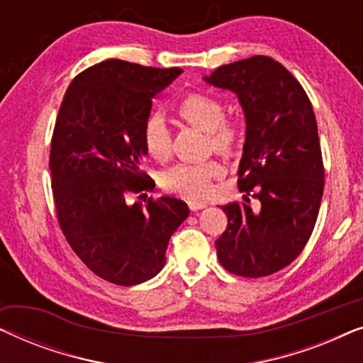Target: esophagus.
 Segmentation results:
<instances>
[{"mask_svg": "<svg viewBox=\"0 0 363 363\" xmlns=\"http://www.w3.org/2000/svg\"><path fill=\"white\" fill-rule=\"evenodd\" d=\"M208 205L205 201H200V200H190L188 201V208H190L191 211H198V210H203V208H206Z\"/></svg>", "mask_w": 363, "mask_h": 363, "instance_id": "esophagus-1", "label": "esophagus"}]
</instances>
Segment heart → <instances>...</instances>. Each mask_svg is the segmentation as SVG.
<instances>
[{
	"instance_id": "b5f03b06",
	"label": "heart",
	"mask_w": 363,
	"mask_h": 363,
	"mask_svg": "<svg viewBox=\"0 0 363 363\" xmlns=\"http://www.w3.org/2000/svg\"><path fill=\"white\" fill-rule=\"evenodd\" d=\"M173 116L178 121L206 132V150L223 157L240 155L245 145V127L240 122L225 118V106L220 99L208 94H186L173 104ZM143 147L157 162H167L172 157V133L160 116H153L143 127ZM225 167L216 160L188 163L168 170L163 177V185L170 191L186 198L206 196L211 190V182L223 177Z\"/></svg>"
}]
</instances>
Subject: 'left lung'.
I'll list each match as a JSON object with an SVG mask.
<instances>
[{"label":"left lung","mask_w":363,"mask_h":363,"mask_svg":"<svg viewBox=\"0 0 363 363\" xmlns=\"http://www.w3.org/2000/svg\"><path fill=\"white\" fill-rule=\"evenodd\" d=\"M203 81L235 92L246 118L238 168L242 201L223 206L228 226L215 242L218 259L236 276L274 274L304 250L324 193L312 104L297 79L267 56L226 64Z\"/></svg>","instance_id":"8db88e82"}]
</instances>
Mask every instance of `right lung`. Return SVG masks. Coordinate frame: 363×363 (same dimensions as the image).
Segmentation results:
<instances>
[{"mask_svg": "<svg viewBox=\"0 0 363 363\" xmlns=\"http://www.w3.org/2000/svg\"><path fill=\"white\" fill-rule=\"evenodd\" d=\"M182 72L108 59L74 77L59 108L49 157L59 226L84 264L113 284L157 276L190 215L173 196L125 201L150 188L140 170L143 127L152 99Z\"/></svg>", "mask_w": 363, "mask_h": 363, "instance_id": "1", "label": "right lung"}]
</instances>
